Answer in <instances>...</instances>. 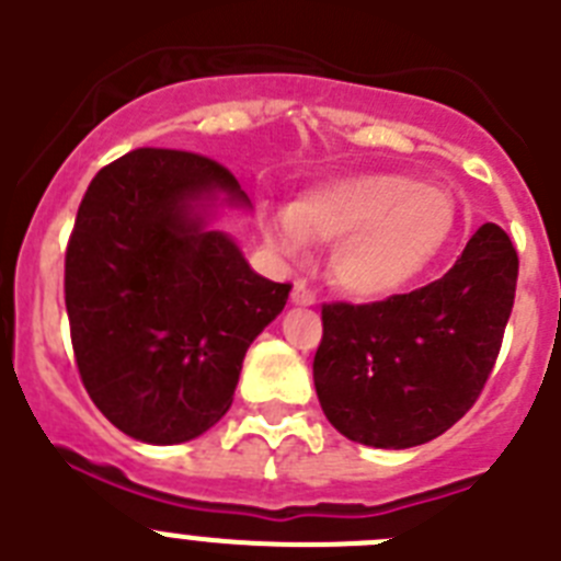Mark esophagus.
<instances>
[{"label":"esophagus","mask_w":561,"mask_h":561,"mask_svg":"<svg viewBox=\"0 0 561 561\" xmlns=\"http://www.w3.org/2000/svg\"><path fill=\"white\" fill-rule=\"evenodd\" d=\"M291 304H295V306H314L317 297H314V291H311L309 286L304 284V280H297V284L291 286Z\"/></svg>","instance_id":"obj_1"}]
</instances>
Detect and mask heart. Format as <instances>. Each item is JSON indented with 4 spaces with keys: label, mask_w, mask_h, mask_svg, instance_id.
Here are the masks:
<instances>
[{
    "label": "heart",
    "mask_w": 561,
    "mask_h": 561,
    "mask_svg": "<svg viewBox=\"0 0 561 561\" xmlns=\"http://www.w3.org/2000/svg\"><path fill=\"white\" fill-rule=\"evenodd\" d=\"M458 230V202L447 187L408 173H354L320 182L291 207L266 216V244L300 257L309 238L336 241L331 277L359 300H381L444 255Z\"/></svg>",
    "instance_id": "b5f03b06"
}]
</instances>
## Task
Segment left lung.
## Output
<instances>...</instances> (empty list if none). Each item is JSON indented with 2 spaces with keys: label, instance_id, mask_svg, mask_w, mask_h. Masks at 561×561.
Segmentation results:
<instances>
[{
  "label": "left lung",
  "instance_id": "1",
  "mask_svg": "<svg viewBox=\"0 0 561 561\" xmlns=\"http://www.w3.org/2000/svg\"><path fill=\"white\" fill-rule=\"evenodd\" d=\"M517 270L512 238L483 225L435 284L370 306H323L314 388L331 427L376 449L447 433L492 374Z\"/></svg>",
  "mask_w": 561,
  "mask_h": 561
}]
</instances>
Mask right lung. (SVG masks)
<instances>
[{"label": "right lung", "mask_w": 561, "mask_h": 561, "mask_svg": "<svg viewBox=\"0 0 561 561\" xmlns=\"http://www.w3.org/2000/svg\"><path fill=\"white\" fill-rule=\"evenodd\" d=\"M252 210L227 168L137 148L87 187L64 266L83 388L121 433L171 447L230 410L241 362L289 284L257 275L221 210Z\"/></svg>", "instance_id": "obj_1"}]
</instances>
